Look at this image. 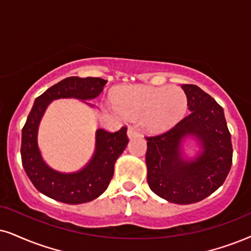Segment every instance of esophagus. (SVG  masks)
I'll list each match as a JSON object with an SVG mask.
<instances>
[{
  "label": "esophagus",
  "mask_w": 251,
  "mask_h": 251,
  "mask_svg": "<svg viewBox=\"0 0 251 251\" xmlns=\"http://www.w3.org/2000/svg\"><path fill=\"white\" fill-rule=\"evenodd\" d=\"M139 135V133H138V131H136V129L133 127V126H128V128H127V136L129 139H132V138H135V136H138Z\"/></svg>",
  "instance_id": "1"
}]
</instances>
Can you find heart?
Returning <instances> with one entry per match:
<instances>
[{"mask_svg":"<svg viewBox=\"0 0 251 251\" xmlns=\"http://www.w3.org/2000/svg\"><path fill=\"white\" fill-rule=\"evenodd\" d=\"M116 106L125 116L141 118V125L147 131L162 133L183 118L188 97L174 85H136L124 89L117 97Z\"/></svg>","mask_w":251,"mask_h":251,"instance_id":"1","label":"heart"}]
</instances>
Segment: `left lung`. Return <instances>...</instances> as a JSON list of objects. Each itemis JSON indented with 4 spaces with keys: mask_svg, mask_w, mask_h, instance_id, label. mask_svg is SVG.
I'll return each instance as SVG.
<instances>
[{
    "mask_svg": "<svg viewBox=\"0 0 251 251\" xmlns=\"http://www.w3.org/2000/svg\"><path fill=\"white\" fill-rule=\"evenodd\" d=\"M190 113L163 134L147 139V182L151 191L175 204L201 201L223 185L233 158L224 109L193 84H183ZM196 140L193 159L183 155V142Z\"/></svg>",
    "mask_w": 251,
    "mask_h": 251,
    "instance_id": "obj_1",
    "label": "left lung"
}]
</instances>
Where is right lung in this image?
Masks as SVG:
<instances>
[{"mask_svg":"<svg viewBox=\"0 0 251 251\" xmlns=\"http://www.w3.org/2000/svg\"><path fill=\"white\" fill-rule=\"evenodd\" d=\"M106 80L100 77L71 76L47 89L36 98L22 129V163L28 178L38 191L66 204H83L96 199L105 191L115 171V163L126 146L127 127L110 133L100 128L95 134V151L81 170L61 173L50 168L41 156L38 146V129L44 113L53 100L76 98L85 102L100 96Z\"/></svg>","mask_w":251,"mask_h":251,"instance_id":"obj_1","label":"right lung"}]
</instances>
